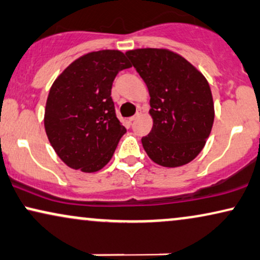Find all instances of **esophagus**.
I'll return each mask as SVG.
<instances>
[{
    "label": "esophagus",
    "mask_w": 260,
    "mask_h": 260,
    "mask_svg": "<svg viewBox=\"0 0 260 260\" xmlns=\"http://www.w3.org/2000/svg\"><path fill=\"white\" fill-rule=\"evenodd\" d=\"M140 116H141V111H138V112H137L136 114H135V116L129 118V120H130V122H134V120H136L137 118H140Z\"/></svg>",
    "instance_id": "esophagus-1"
}]
</instances>
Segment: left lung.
<instances>
[{
  "label": "left lung",
  "mask_w": 260,
  "mask_h": 260,
  "mask_svg": "<svg viewBox=\"0 0 260 260\" xmlns=\"http://www.w3.org/2000/svg\"><path fill=\"white\" fill-rule=\"evenodd\" d=\"M148 87L153 127L142 144L148 156L164 167H179L205 146L214 124L210 86L190 62L166 49L125 52Z\"/></svg>",
  "instance_id": "1"
}]
</instances>
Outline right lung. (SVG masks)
I'll return each instance as SVG.
<instances>
[{
  "instance_id": "add662e5",
  "label": "right lung",
  "mask_w": 260,
  "mask_h": 260,
  "mask_svg": "<svg viewBox=\"0 0 260 260\" xmlns=\"http://www.w3.org/2000/svg\"><path fill=\"white\" fill-rule=\"evenodd\" d=\"M118 50L89 52L70 64L49 92L44 125L60 160L92 173L111 160L126 129L111 96L117 74L130 68Z\"/></svg>"
}]
</instances>
